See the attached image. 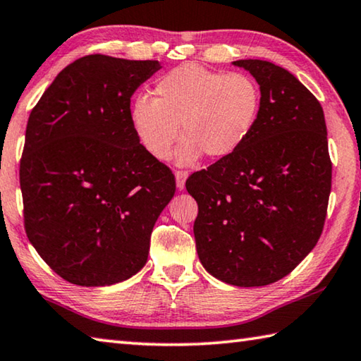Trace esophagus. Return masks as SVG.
<instances>
[{
  "label": "esophagus",
  "mask_w": 361,
  "mask_h": 361,
  "mask_svg": "<svg viewBox=\"0 0 361 361\" xmlns=\"http://www.w3.org/2000/svg\"><path fill=\"white\" fill-rule=\"evenodd\" d=\"M175 176H176V188H178L180 191H183V189H185L186 178H188V172L186 170H176Z\"/></svg>",
  "instance_id": "1"
}]
</instances>
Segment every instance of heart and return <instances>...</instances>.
<instances>
[{"label": "heart", "instance_id": "b5f03b06", "mask_svg": "<svg viewBox=\"0 0 361 361\" xmlns=\"http://www.w3.org/2000/svg\"><path fill=\"white\" fill-rule=\"evenodd\" d=\"M153 94L154 99L139 96L130 104V124L142 147L164 159L178 139L181 123L180 164H192L202 153L212 159L233 154L251 135L262 106L260 88L251 75L192 63L161 75Z\"/></svg>", "mask_w": 361, "mask_h": 361}]
</instances>
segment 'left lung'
Returning <instances> with one entry per match:
<instances>
[{
  "label": "left lung",
  "instance_id": "1",
  "mask_svg": "<svg viewBox=\"0 0 361 361\" xmlns=\"http://www.w3.org/2000/svg\"><path fill=\"white\" fill-rule=\"evenodd\" d=\"M260 85L251 135L233 154L194 172L195 247L205 270L238 287L276 283L320 238L331 191L324 110L303 83L270 61L240 60Z\"/></svg>",
  "mask_w": 361,
  "mask_h": 361
}]
</instances>
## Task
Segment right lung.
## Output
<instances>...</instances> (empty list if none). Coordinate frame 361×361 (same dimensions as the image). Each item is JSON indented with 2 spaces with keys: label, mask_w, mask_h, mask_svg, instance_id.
Segmentation results:
<instances>
[{
  "label": "right lung",
  "mask_w": 361,
  "mask_h": 361,
  "mask_svg": "<svg viewBox=\"0 0 361 361\" xmlns=\"http://www.w3.org/2000/svg\"><path fill=\"white\" fill-rule=\"evenodd\" d=\"M161 66L87 55L32 107L20 159L26 237L72 284L110 286L147 264L175 176L137 139L130 96Z\"/></svg>",
  "instance_id": "1"
}]
</instances>
